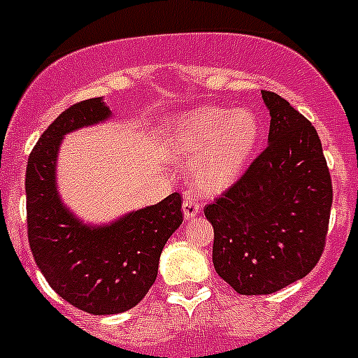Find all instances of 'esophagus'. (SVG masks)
Returning a JSON list of instances; mask_svg holds the SVG:
<instances>
[{
	"mask_svg": "<svg viewBox=\"0 0 358 358\" xmlns=\"http://www.w3.org/2000/svg\"><path fill=\"white\" fill-rule=\"evenodd\" d=\"M199 202H195L194 199L186 197L185 201H182V213H185V218L188 220V218H194L195 215L199 213Z\"/></svg>",
	"mask_w": 358,
	"mask_h": 358,
	"instance_id": "34e87169",
	"label": "esophagus"
}]
</instances>
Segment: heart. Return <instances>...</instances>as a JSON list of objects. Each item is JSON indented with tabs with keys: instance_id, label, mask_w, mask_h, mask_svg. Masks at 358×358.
<instances>
[{
	"instance_id": "obj_1",
	"label": "heart",
	"mask_w": 358,
	"mask_h": 358,
	"mask_svg": "<svg viewBox=\"0 0 358 358\" xmlns=\"http://www.w3.org/2000/svg\"><path fill=\"white\" fill-rule=\"evenodd\" d=\"M262 120L251 109L199 107L170 123L169 141L176 156L192 157L194 179L204 192H218L235 181L262 140Z\"/></svg>"
}]
</instances>
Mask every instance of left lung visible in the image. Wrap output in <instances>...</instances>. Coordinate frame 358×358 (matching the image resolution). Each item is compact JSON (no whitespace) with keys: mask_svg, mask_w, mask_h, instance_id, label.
<instances>
[{"mask_svg":"<svg viewBox=\"0 0 358 358\" xmlns=\"http://www.w3.org/2000/svg\"><path fill=\"white\" fill-rule=\"evenodd\" d=\"M262 98L271 115L267 148L204 208L215 271L243 296L285 289L315 267L334 199L314 125L280 94L262 91Z\"/></svg>","mask_w":358,"mask_h":358,"instance_id":"obj_1","label":"left lung"}]
</instances>
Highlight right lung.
<instances>
[{
	"mask_svg": "<svg viewBox=\"0 0 358 358\" xmlns=\"http://www.w3.org/2000/svg\"><path fill=\"white\" fill-rule=\"evenodd\" d=\"M110 118L102 98L57 116L28 157V242L37 267L62 299L93 315L122 314L150 290L164 243L182 224L181 195L131 211L106 226L82 224L57 192V154L64 136Z\"/></svg>",
	"mask_w": 358,
	"mask_h": 358,
	"instance_id": "obj_1",
	"label": "right lung"
}]
</instances>
